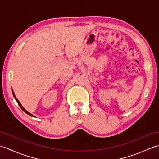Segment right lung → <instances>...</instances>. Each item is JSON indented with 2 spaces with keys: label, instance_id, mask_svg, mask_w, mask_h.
<instances>
[{
  "label": "right lung",
  "instance_id": "obj_1",
  "mask_svg": "<svg viewBox=\"0 0 159 159\" xmlns=\"http://www.w3.org/2000/svg\"><path fill=\"white\" fill-rule=\"evenodd\" d=\"M12 92H13V96H14V98H15V99H16V100L17 101V102H18V105L20 107V108H21V109L23 110V111H25V112L26 113V114H28V115H29V116H32V117H35L34 116H33V115H32L31 113H29L28 112V111H26L25 110V108H24L22 106V104H20V102H19V101H18V99H17L16 98V96H15V93H14V92H13V91L12 90Z\"/></svg>",
  "mask_w": 159,
  "mask_h": 159
}]
</instances>
